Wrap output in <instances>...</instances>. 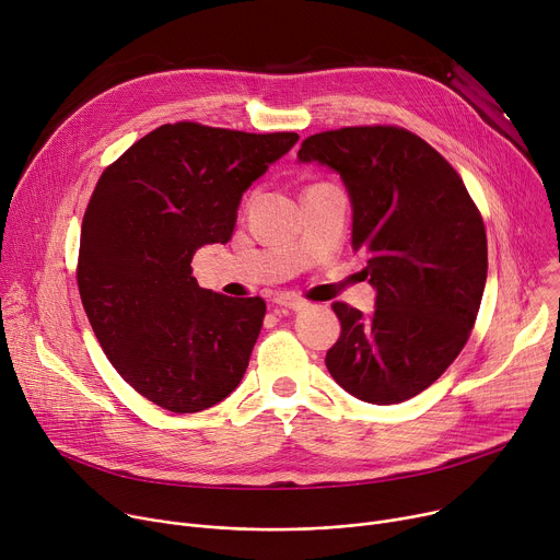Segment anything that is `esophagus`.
<instances>
[{
    "mask_svg": "<svg viewBox=\"0 0 560 560\" xmlns=\"http://www.w3.org/2000/svg\"><path fill=\"white\" fill-rule=\"evenodd\" d=\"M275 301L279 303V306L290 308V311H303V308H306V301L294 296V294H279Z\"/></svg>",
    "mask_w": 560,
    "mask_h": 560,
    "instance_id": "obj_1",
    "label": "esophagus"
}]
</instances>
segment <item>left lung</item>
Segmentation results:
<instances>
[{
    "mask_svg": "<svg viewBox=\"0 0 560 560\" xmlns=\"http://www.w3.org/2000/svg\"><path fill=\"white\" fill-rule=\"evenodd\" d=\"M299 161L332 167L352 202V249L366 257L375 313L335 301L341 335L332 380L371 404L429 388L460 354L487 281V234L460 174L427 140L395 125L308 136Z\"/></svg>",
    "mask_w": 560,
    "mask_h": 560,
    "instance_id": "obj_1",
    "label": "left lung"
}]
</instances>
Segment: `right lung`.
I'll return each mask as SVG.
<instances>
[{
	"label": "right lung",
	"mask_w": 560,
	"mask_h": 560,
	"mask_svg": "<svg viewBox=\"0 0 560 560\" xmlns=\"http://www.w3.org/2000/svg\"><path fill=\"white\" fill-rule=\"evenodd\" d=\"M299 140L200 122L161 125L100 176L82 219L78 288L118 375L172 413H198L243 380L261 296L191 277L200 245L228 243L243 191Z\"/></svg>",
	"instance_id": "add662e5"
}]
</instances>
